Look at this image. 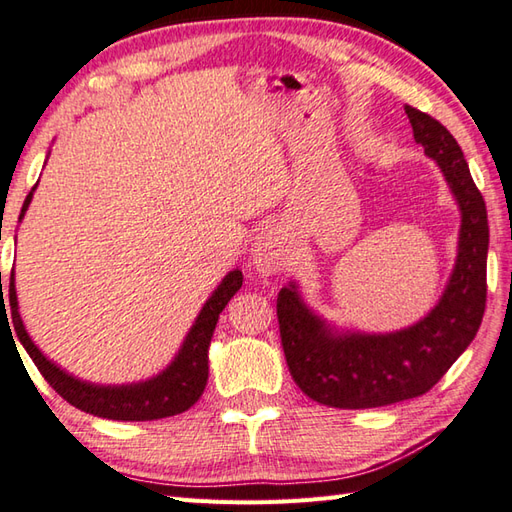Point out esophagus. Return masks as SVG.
I'll return each instance as SVG.
<instances>
[{
    "label": "esophagus",
    "instance_id": "esophagus-1",
    "mask_svg": "<svg viewBox=\"0 0 512 512\" xmlns=\"http://www.w3.org/2000/svg\"><path fill=\"white\" fill-rule=\"evenodd\" d=\"M292 260V252H289L285 240L278 229H265L256 236L252 245V263L260 276H276Z\"/></svg>",
    "mask_w": 512,
    "mask_h": 512
}]
</instances>
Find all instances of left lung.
Here are the masks:
<instances>
[{
  "label": "left lung",
  "instance_id": "left-lung-1",
  "mask_svg": "<svg viewBox=\"0 0 512 512\" xmlns=\"http://www.w3.org/2000/svg\"><path fill=\"white\" fill-rule=\"evenodd\" d=\"M412 133L437 162L461 216L457 258L439 301L394 332L341 327L307 305L298 281L278 292L287 368L307 397L330 408H379L426 394L475 339L486 310L488 214L457 140L406 104Z\"/></svg>",
  "mask_w": 512,
  "mask_h": 512
}]
</instances>
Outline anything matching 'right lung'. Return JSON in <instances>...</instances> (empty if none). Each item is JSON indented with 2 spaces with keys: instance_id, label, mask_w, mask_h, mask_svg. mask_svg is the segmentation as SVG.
<instances>
[{
  "instance_id": "add662e5",
  "label": "right lung",
  "mask_w": 512,
  "mask_h": 512,
  "mask_svg": "<svg viewBox=\"0 0 512 512\" xmlns=\"http://www.w3.org/2000/svg\"><path fill=\"white\" fill-rule=\"evenodd\" d=\"M35 189L37 185L24 200L19 223L24 220ZM240 285H243V272L240 269H231V272L225 274L205 305L200 307L194 325L189 327L185 341L180 343L176 356H173L165 370L149 376V379L113 385L84 381L80 376L66 372L62 365L48 359L40 347L35 345L22 321V314H19L15 272L11 274V285H8V301H11L13 325L19 343L24 345L26 354L31 356L37 370L42 372L44 379L51 383V388L62 399L69 401L77 410L93 414V417L113 421H153L185 412L200 399L209 376V343L211 336H214L218 316L231 301V296L238 292ZM4 307L6 305H2V310Z\"/></svg>"
}]
</instances>
